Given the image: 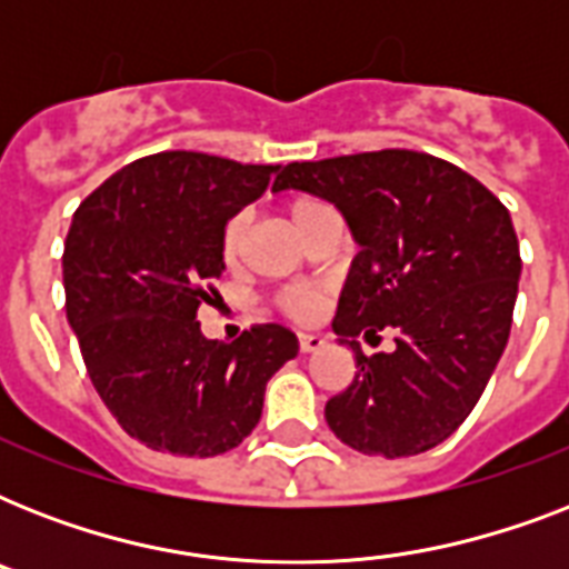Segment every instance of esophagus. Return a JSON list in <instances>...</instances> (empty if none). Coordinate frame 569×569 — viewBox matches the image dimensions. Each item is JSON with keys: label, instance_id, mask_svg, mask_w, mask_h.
Segmentation results:
<instances>
[{"label": "esophagus", "instance_id": "1", "mask_svg": "<svg viewBox=\"0 0 569 569\" xmlns=\"http://www.w3.org/2000/svg\"><path fill=\"white\" fill-rule=\"evenodd\" d=\"M298 346H301V351H319V348H325V337H319V333H298Z\"/></svg>", "mask_w": 569, "mask_h": 569}]
</instances>
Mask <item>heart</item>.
Returning <instances> with one entry per match:
<instances>
[{"label":"heart","mask_w":569,"mask_h":569,"mask_svg":"<svg viewBox=\"0 0 569 569\" xmlns=\"http://www.w3.org/2000/svg\"><path fill=\"white\" fill-rule=\"evenodd\" d=\"M330 212V206H325L316 197H295L289 203V218L298 230L307 236L312 223L319 221L321 214ZM241 248H244V218H232L227 221L221 232V259L227 266H239ZM283 310L289 319L295 321H316L325 312V289L319 286H295V289H286L283 298Z\"/></svg>","instance_id":"obj_1"}]
</instances>
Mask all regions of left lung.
Wrapping results in <instances>:
<instances>
[{"label":"left lung","instance_id":"1","mask_svg":"<svg viewBox=\"0 0 569 569\" xmlns=\"http://www.w3.org/2000/svg\"><path fill=\"white\" fill-rule=\"evenodd\" d=\"M274 189L330 200L360 244L333 316L357 372L325 405L330 431L389 460L449 440L511 333L522 259L502 200L416 150L289 162ZM383 327L397 330V351L363 356L356 337Z\"/></svg>","mask_w":569,"mask_h":569}]
</instances>
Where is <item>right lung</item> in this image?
Returning <instances> with one entry per match:
<instances>
[{
	"label": "right lung",
	"mask_w": 569,
	"mask_h": 569,
	"mask_svg": "<svg viewBox=\"0 0 569 569\" xmlns=\"http://www.w3.org/2000/svg\"><path fill=\"white\" fill-rule=\"evenodd\" d=\"M274 171L164 150L111 173L76 209L61 266L67 321L102 405L147 449H236L262 416L268 378L298 355V337L274 321L236 342L206 339L197 321L218 298L223 227Z\"/></svg>",
	"instance_id": "add662e5"
}]
</instances>
